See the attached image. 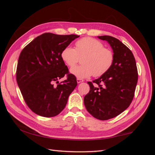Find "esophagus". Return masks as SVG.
Instances as JSON below:
<instances>
[{"label": "esophagus", "mask_w": 155, "mask_h": 155, "mask_svg": "<svg viewBox=\"0 0 155 155\" xmlns=\"http://www.w3.org/2000/svg\"><path fill=\"white\" fill-rule=\"evenodd\" d=\"M83 79H79V78H78L77 79V82H78V83H81V82H83Z\"/></svg>", "instance_id": "esophagus-1"}]
</instances>
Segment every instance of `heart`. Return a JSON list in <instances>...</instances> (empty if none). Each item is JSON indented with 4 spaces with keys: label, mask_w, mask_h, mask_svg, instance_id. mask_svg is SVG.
Returning <instances> with one entry per match:
<instances>
[{
    "label": "heart",
    "mask_w": 155,
    "mask_h": 155,
    "mask_svg": "<svg viewBox=\"0 0 155 155\" xmlns=\"http://www.w3.org/2000/svg\"><path fill=\"white\" fill-rule=\"evenodd\" d=\"M76 48L66 46L61 54L63 61L68 67H73L83 57L82 64L72 68L70 72L79 79L93 76L100 77L112 67L114 54L110 49L105 48L104 43L92 37H84L76 42Z\"/></svg>",
    "instance_id": "heart-1"
}]
</instances>
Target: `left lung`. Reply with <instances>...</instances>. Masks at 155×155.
Segmentation results:
<instances>
[{"mask_svg":"<svg viewBox=\"0 0 155 155\" xmlns=\"http://www.w3.org/2000/svg\"><path fill=\"white\" fill-rule=\"evenodd\" d=\"M114 54L110 69L100 78L87 83L90 91L84 97V104L93 117L107 120L118 116L127 109L134 96L138 82V70L130 50L115 37L103 35ZM98 86L94 87L93 83Z\"/></svg>","mask_w":155,"mask_h":155,"instance_id":"left-lung-1","label":"left lung"}]
</instances>
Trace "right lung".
<instances>
[{
  "label": "right lung",
  "instance_id": "right-lung-1",
  "mask_svg": "<svg viewBox=\"0 0 155 155\" xmlns=\"http://www.w3.org/2000/svg\"><path fill=\"white\" fill-rule=\"evenodd\" d=\"M79 37L45 33L21 51L17 82L26 105L37 115L47 118L58 115L77 86L76 76L69 73L61 54ZM65 74L67 79L59 84L58 79ZM55 82L58 83L57 86L54 85Z\"/></svg>",
  "mask_w": 155,
  "mask_h": 155
}]
</instances>
